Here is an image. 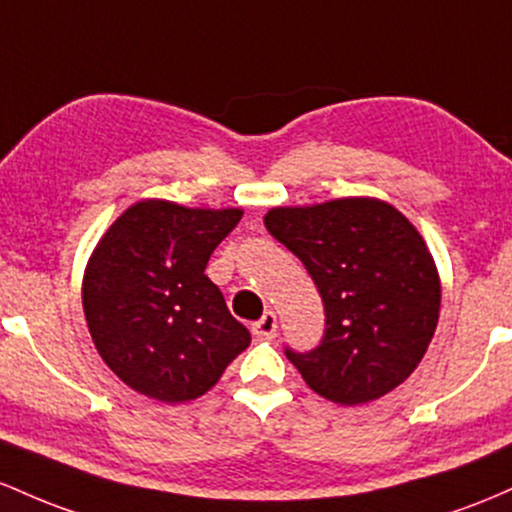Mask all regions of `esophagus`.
<instances>
[{"mask_svg": "<svg viewBox=\"0 0 512 512\" xmlns=\"http://www.w3.org/2000/svg\"><path fill=\"white\" fill-rule=\"evenodd\" d=\"M251 331H254L258 341H271V338H275V331H278V317H275V312L268 309V312L251 326Z\"/></svg>", "mask_w": 512, "mask_h": 512, "instance_id": "esophagus-1", "label": "esophagus"}]
</instances>
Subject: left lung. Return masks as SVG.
Returning <instances> with one entry per match:
<instances>
[{
  "instance_id": "obj_1",
  "label": "left lung",
  "mask_w": 512,
  "mask_h": 512,
  "mask_svg": "<svg viewBox=\"0 0 512 512\" xmlns=\"http://www.w3.org/2000/svg\"><path fill=\"white\" fill-rule=\"evenodd\" d=\"M263 222L324 300L321 346L285 350L309 389L358 406L399 387L426 355L440 314L438 266L409 217L387 200L348 195L271 208Z\"/></svg>"
}]
</instances>
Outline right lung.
I'll return each instance as SVG.
<instances>
[{"label":"right lung","instance_id":"right-lung-1","mask_svg":"<svg viewBox=\"0 0 512 512\" xmlns=\"http://www.w3.org/2000/svg\"><path fill=\"white\" fill-rule=\"evenodd\" d=\"M241 215L147 198L103 232L84 268V317L103 363L130 389L162 404L198 399L251 343L205 275Z\"/></svg>","mask_w":512,"mask_h":512}]
</instances>
